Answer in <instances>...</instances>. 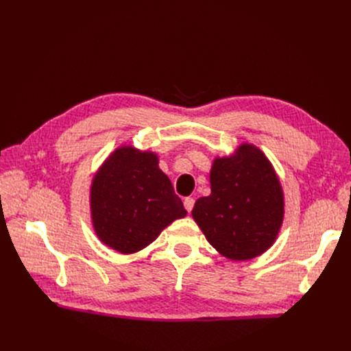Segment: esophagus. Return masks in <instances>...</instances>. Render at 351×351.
<instances>
[{"instance_id": "34e87169", "label": "esophagus", "mask_w": 351, "mask_h": 351, "mask_svg": "<svg viewBox=\"0 0 351 351\" xmlns=\"http://www.w3.org/2000/svg\"><path fill=\"white\" fill-rule=\"evenodd\" d=\"M183 205H184L186 210H187V212H190V210L193 209V205H195V199H193V197H186V199L183 200Z\"/></svg>"}]
</instances>
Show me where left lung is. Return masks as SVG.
Listing matches in <instances>:
<instances>
[{
  "label": "left lung",
  "instance_id": "8db88e82",
  "mask_svg": "<svg viewBox=\"0 0 351 351\" xmlns=\"http://www.w3.org/2000/svg\"><path fill=\"white\" fill-rule=\"evenodd\" d=\"M210 195L200 197L192 217L209 244L231 261L267 252L284 221V192L275 169L258 146L241 143L212 162Z\"/></svg>",
  "mask_w": 351,
  "mask_h": 351
}]
</instances>
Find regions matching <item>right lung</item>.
I'll return each mask as SVG.
<instances>
[{"label":"right lung","mask_w":351,"mask_h":351,"mask_svg":"<svg viewBox=\"0 0 351 351\" xmlns=\"http://www.w3.org/2000/svg\"><path fill=\"white\" fill-rule=\"evenodd\" d=\"M155 152L119 146L95 173L89 206L95 234L123 254L147 247L187 210Z\"/></svg>","instance_id":"add662e5"}]
</instances>
